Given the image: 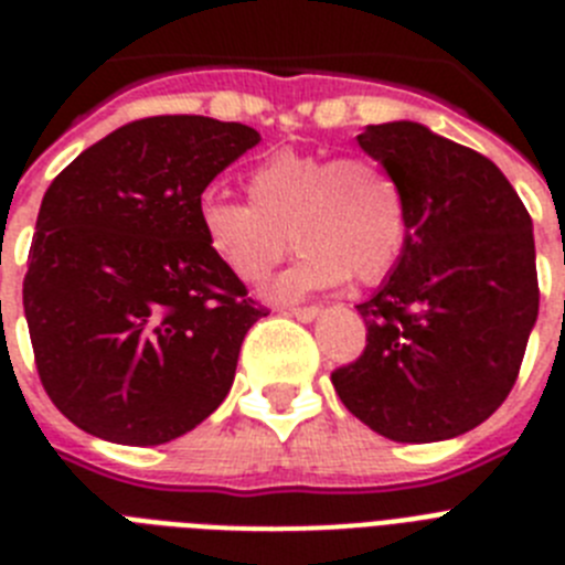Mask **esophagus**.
<instances>
[{
  "label": "esophagus",
  "mask_w": 565,
  "mask_h": 565,
  "mask_svg": "<svg viewBox=\"0 0 565 565\" xmlns=\"http://www.w3.org/2000/svg\"><path fill=\"white\" fill-rule=\"evenodd\" d=\"M288 317H297L299 322H311V319L319 317V308L317 306H299V308H288Z\"/></svg>",
  "instance_id": "esophagus-1"
}]
</instances>
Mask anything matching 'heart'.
Masks as SVG:
<instances>
[{"instance_id": "obj_1", "label": "heart", "mask_w": 565, "mask_h": 565, "mask_svg": "<svg viewBox=\"0 0 565 565\" xmlns=\"http://www.w3.org/2000/svg\"><path fill=\"white\" fill-rule=\"evenodd\" d=\"M246 198L203 194L198 228L239 282H259L288 252L294 266L266 286L279 302L351 277L376 286L391 277L411 243V201L396 172L367 154H313L277 149L246 172Z\"/></svg>"}]
</instances>
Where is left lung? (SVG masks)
I'll use <instances>...</instances> for the list:
<instances>
[{
    "mask_svg": "<svg viewBox=\"0 0 565 565\" xmlns=\"http://www.w3.org/2000/svg\"><path fill=\"white\" fill-rule=\"evenodd\" d=\"M356 141L402 181L411 243L356 306L367 344L331 382L379 436L456 438L501 407L521 371L541 302L532 217L495 163L422 124H371Z\"/></svg>",
    "mask_w": 565,
    "mask_h": 565,
    "instance_id": "obj_1",
    "label": "left lung"
}]
</instances>
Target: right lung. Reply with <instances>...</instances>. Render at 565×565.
<instances>
[{"mask_svg":"<svg viewBox=\"0 0 565 565\" xmlns=\"http://www.w3.org/2000/svg\"><path fill=\"white\" fill-rule=\"evenodd\" d=\"M257 141L246 124L154 115L84 149L44 192L24 317L50 402L89 436L167 444L226 398L268 311L209 254L198 203Z\"/></svg>","mask_w":565,"mask_h":565,"instance_id":"1","label":"right lung"}]
</instances>
